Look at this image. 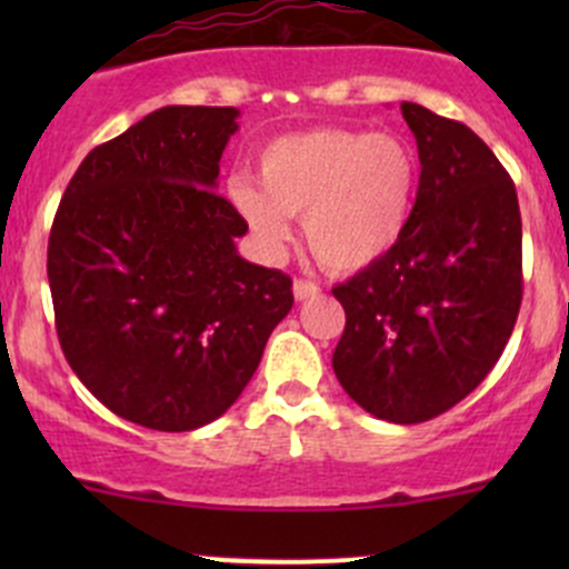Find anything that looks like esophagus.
<instances>
[{
  "mask_svg": "<svg viewBox=\"0 0 569 569\" xmlns=\"http://www.w3.org/2000/svg\"><path fill=\"white\" fill-rule=\"evenodd\" d=\"M319 295V286L311 283V280H295V297L300 302L306 300H313V297Z\"/></svg>",
  "mask_w": 569,
  "mask_h": 569,
  "instance_id": "esophagus-1",
  "label": "esophagus"
}]
</instances>
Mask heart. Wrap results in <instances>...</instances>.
<instances>
[{
	"instance_id": "heart-1",
	"label": "heart",
	"mask_w": 569,
	"mask_h": 569,
	"mask_svg": "<svg viewBox=\"0 0 569 569\" xmlns=\"http://www.w3.org/2000/svg\"><path fill=\"white\" fill-rule=\"evenodd\" d=\"M418 162L393 134L313 129L269 142L258 181L233 176L231 203L263 250L278 256L291 239L289 217L330 272H360L396 248L410 222Z\"/></svg>"
}]
</instances>
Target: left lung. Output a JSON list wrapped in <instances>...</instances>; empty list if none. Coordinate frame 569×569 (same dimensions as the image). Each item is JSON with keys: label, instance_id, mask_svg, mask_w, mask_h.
<instances>
[{"label": "left lung", "instance_id": "1", "mask_svg": "<svg viewBox=\"0 0 569 569\" xmlns=\"http://www.w3.org/2000/svg\"><path fill=\"white\" fill-rule=\"evenodd\" d=\"M421 178L396 248L332 295L343 391L391 423H421L473 391L501 358L523 297L518 192L465 123L405 101Z\"/></svg>", "mask_w": 569, "mask_h": 569}]
</instances>
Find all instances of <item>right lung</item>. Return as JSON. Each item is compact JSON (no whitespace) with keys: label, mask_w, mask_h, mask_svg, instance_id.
<instances>
[{"label":"right lung","mask_w":569,"mask_h":569,"mask_svg":"<svg viewBox=\"0 0 569 569\" xmlns=\"http://www.w3.org/2000/svg\"><path fill=\"white\" fill-rule=\"evenodd\" d=\"M237 107H162L93 148L57 209L49 286L73 375L159 432L220 418L295 306L289 274L237 252L248 222L214 192Z\"/></svg>","instance_id":"right-lung-1"}]
</instances>
